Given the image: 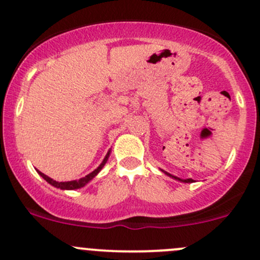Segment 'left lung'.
Masks as SVG:
<instances>
[{
  "instance_id": "8db88e82",
  "label": "left lung",
  "mask_w": 260,
  "mask_h": 260,
  "mask_svg": "<svg viewBox=\"0 0 260 260\" xmlns=\"http://www.w3.org/2000/svg\"><path fill=\"white\" fill-rule=\"evenodd\" d=\"M161 171L164 172L165 175H167V176L172 177V179H174V180H177V181H180V182H187V183H191V182H193V180H192V179H186V180H182V179H180V177H176V176H174V175L169 174V172L164 171V170H161Z\"/></svg>"
}]
</instances>
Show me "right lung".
Listing matches in <instances>:
<instances>
[{
  "instance_id": "right-lung-1",
  "label": "right lung",
  "mask_w": 260,
  "mask_h": 260,
  "mask_svg": "<svg viewBox=\"0 0 260 260\" xmlns=\"http://www.w3.org/2000/svg\"><path fill=\"white\" fill-rule=\"evenodd\" d=\"M109 154H111V149H109L108 153L106 154V157H104V159H103V161H102V164L99 165V166L96 167V169L94 170L93 172H90V174L86 175L85 177H81V179H79V180H73V181H65V182H59V181H55V180H52L51 177L46 176L45 174H43V172H40V171H39V170H38V174L40 175V176L43 177V179L45 180L46 182H49L50 185L54 186V187L60 188V190H77V188L84 187V186H85L86 183L90 182V181L93 180L94 177H95L96 175L99 174V172H101V170L103 169L104 165H106L107 161H108Z\"/></svg>"
}]
</instances>
